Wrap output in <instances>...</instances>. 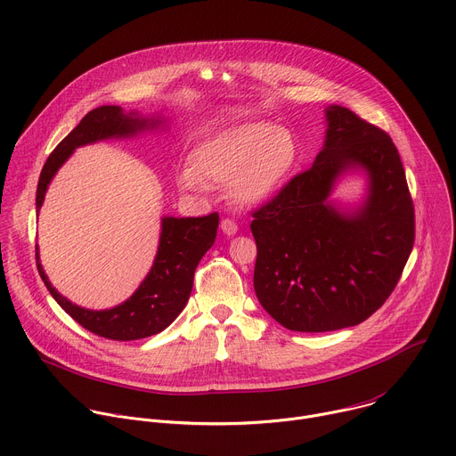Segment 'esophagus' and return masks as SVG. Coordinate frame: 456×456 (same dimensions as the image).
<instances>
[{
    "label": "esophagus",
    "instance_id": "esophagus-1",
    "mask_svg": "<svg viewBox=\"0 0 456 456\" xmlns=\"http://www.w3.org/2000/svg\"><path fill=\"white\" fill-rule=\"evenodd\" d=\"M220 229H222V232H224V234H227V236H234V234L238 232V225H236V222H234V220H231V218L222 220Z\"/></svg>",
    "mask_w": 456,
    "mask_h": 456
}]
</instances>
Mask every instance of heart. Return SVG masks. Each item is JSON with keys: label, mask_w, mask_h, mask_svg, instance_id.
<instances>
[{"label": "heart", "mask_w": 456, "mask_h": 456, "mask_svg": "<svg viewBox=\"0 0 456 456\" xmlns=\"http://www.w3.org/2000/svg\"><path fill=\"white\" fill-rule=\"evenodd\" d=\"M301 160V144L289 127L248 122L224 129L191 153V166L178 171L183 189L199 191L204 182L229 185L240 206H262L278 197Z\"/></svg>", "instance_id": "b5f03b06"}]
</instances>
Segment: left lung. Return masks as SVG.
Returning a JSON list of instances; mask_svg holds the SVG:
<instances>
[{"mask_svg":"<svg viewBox=\"0 0 456 456\" xmlns=\"http://www.w3.org/2000/svg\"><path fill=\"white\" fill-rule=\"evenodd\" d=\"M327 134L312 167L252 213L254 290L281 327H355L394 292L415 240V211L395 144L345 106L324 108ZM365 175L355 207L331 200L348 172Z\"/></svg>","mask_w":456,"mask_h":456,"instance_id":"8db88e82","label":"left lung"}]
</instances>
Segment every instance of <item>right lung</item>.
Instances as JSON below:
<instances>
[{
	"mask_svg": "<svg viewBox=\"0 0 456 456\" xmlns=\"http://www.w3.org/2000/svg\"><path fill=\"white\" fill-rule=\"evenodd\" d=\"M164 122L166 117L146 118L139 115V111H124L120 106H99L86 113L72 132L57 144L43 166L36 194L37 213L45 202L52 178L77 148L108 139H132L150 129L164 127ZM218 222V213L199 218L164 216L157 256L148 276L132 296L113 308L90 310L61 296L43 271L39 247L36 245L37 271L59 306L92 334L113 341L144 339L167 329L183 310L192 290L194 269L213 247Z\"/></svg>",
	"mask_w": 456,
	"mask_h": 456,
	"instance_id": "obj_1",
	"label": "right lung"
}]
</instances>
